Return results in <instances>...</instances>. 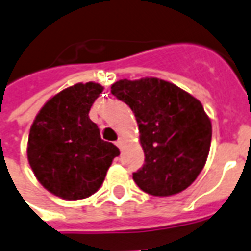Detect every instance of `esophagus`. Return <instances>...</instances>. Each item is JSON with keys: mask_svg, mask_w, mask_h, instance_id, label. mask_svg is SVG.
Listing matches in <instances>:
<instances>
[{"mask_svg": "<svg viewBox=\"0 0 251 251\" xmlns=\"http://www.w3.org/2000/svg\"><path fill=\"white\" fill-rule=\"evenodd\" d=\"M115 145L120 148V149H122V147H124V140H122V138H118V141L115 142Z\"/></svg>", "mask_w": 251, "mask_h": 251, "instance_id": "obj_1", "label": "esophagus"}]
</instances>
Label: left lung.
<instances>
[{
    "instance_id": "left-lung-1",
    "label": "left lung",
    "mask_w": 251,
    "mask_h": 251,
    "mask_svg": "<svg viewBox=\"0 0 251 251\" xmlns=\"http://www.w3.org/2000/svg\"><path fill=\"white\" fill-rule=\"evenodd\" d=\"M111 94L136 115L145 164L133 180L153 196L188 188L204 168L212 126L203 104L176 84L158 77L121 79Z\"/></svg>"
}]
</instances>
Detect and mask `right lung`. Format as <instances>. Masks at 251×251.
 Returning <instances> with one entry per match:
<instances>
[{
	"label": "right lung",
	"instance_id": "add662e5",
	"mask_svg": "<svg viewBox=\"0 0 251 251\" xmlns=\"http://www.w3.org/2000/svg\"><path fill=\"white\" fill-rule=\"evenodd\" d=\"M103 91L99 83H76L48 99L30 126L26 154L36 179L66 200L86 199L103 183L120 149L100 138L90 120Z\"/></svg>",
	"mask_w": 251,
	"mask_h": 251
}]
</instances>
